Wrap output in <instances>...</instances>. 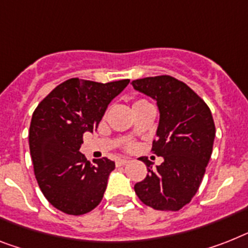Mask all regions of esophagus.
Here are the masks:
<instances>
[{"instance_id": "34e87169", "label": "esophagus", "mask_w": 248, "mask_h": 248, "mask_svg": "<svg viewBox=\"0 0 248 248\" xmlns=\"http://www.w3.org/2000/svg\"><path fill=\"white\" fill-rule=\"evenodd\" d=\"M130 162L128 158H119L118 161H116V166H125L128 165V163Z\"/></svg>"}]
</instances>
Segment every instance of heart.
<instances>
[{
  "mask_svg": "<svg viewBox=\"0 0 248 248\" xmlns=\"http://www.w3.org/2000/svg\"><path fill=\"white\" fill-rule=\"evenodd\" d=\"M143 101H146V100H143V99H139V100H137L136 102H134V104H138V102H143ZM128 148H132L133 147V143H128Z\"/></svg>",
  "mask_w": 248,
  "mask_h": 248,
  "instance_id": "obj_1",
  "label": "heart"
}]
</instances>
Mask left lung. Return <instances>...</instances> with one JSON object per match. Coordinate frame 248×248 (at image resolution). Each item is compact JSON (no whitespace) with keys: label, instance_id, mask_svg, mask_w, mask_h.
I'll list each match as a JSON object with an SVG mask.
<instances>
[{"label":"left lung","instance_id":"obj_1","mask_svg":"<svg viewBox=\"0 0 248 248\" xmlns=\"http://www.w3.org/2000/svg\"><path fill=\"white\" fill-rule=\"evenodd\" d=\"M133 87L157 101L159 124L152 153L163 157L152 170L148 159L146 179L134 190L140 202L156 210H180L199 189L212 156L216 125L205 101L172 76L132 81Z\"/></svg>","mask_w":248,"mask_h":248}]
</instances>
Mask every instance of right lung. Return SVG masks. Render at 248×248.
I'll return each instance as SVG.
<instances>
[{
  "mask_svg": "<svg viewBox=\"0 0 248 248\" xmlns=\"http://www.w3.org/2000/svg\"><path fill=\"white\" fill-rule=\"evenodd\" d=\"M129 83L69 78L32 112L29 147L42 193L54 208L82 216L99 205L115 163L106 157L90 163L79 152L83 133L93 132L115 96Z\"/></svg>",
  "mask_w": 248,
  "mask_h": 248,
  "instance_id": "1",
  "label": "right lung"
}]
</instances>
